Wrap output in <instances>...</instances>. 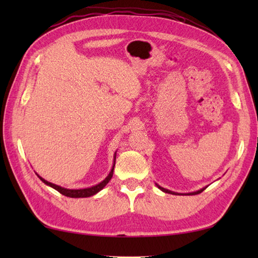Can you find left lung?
<instances>
[{"instance_id":"1","label":"left lung","mask_w":258,"mask_h":258,"mask_svg":"<svg viewBox=\"0 0 258 258\" xmlns=\"http://www.w3.org/2000/svg\"><path fill=\"white\" fill-rule=\"evenodd\" d=\"M158 186V185H157ZM158 188H160L161 190H163V191H165V193H171V194H175V195H176L177 193H174V191H171V190H168V189H165V188H163V187H161V186H158ZM206 188V187H205ZM205 188H202V189H200V190H197V191H194V193H189L188 195H196V194H200V193H202V191L203 190H204Z\"/></svg>"}]
</instances>
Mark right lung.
Here are the masks:
<instances>
[{
	"instance_id": "obj_1",
	"label": "right lung",
	"mask_w": 258,
	"mask_h": 258,
	"mask_svg": "<svg viewBox=\"0 0 258 258\" xmlns=\"http://www.w3.org/2000/svg\"><path fill=\"white\" fill-rule=\"evenodd\" d=\"M114 166H115V156H114V165L112 167L111 173L108 174V176L105 179H104L103 182H101L100 184H97L95 186H92V187H90V188H83V189H68V188L61 187V186H58V185L47 182V180H45L44 178H42L41 176H38V175H37V176L40 177V179L42 180L43 183L48 185V186H51V187H53L54 189H56L57 191H59V193L65 195V196H68V197H73V199H78V197H90L92 195L98 193V191H100L104 187V186H105L109 182V180H111V178L113 176Z\"/></svg>"
}]
</instances>
